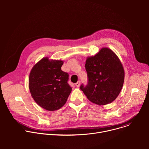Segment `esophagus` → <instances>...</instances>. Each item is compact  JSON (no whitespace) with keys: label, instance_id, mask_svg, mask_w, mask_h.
<instances>
[{"label":"esophagus","instance_id":"obj_1","mask_svg":"<svg viewBox=\"0 0 149 149\" xmlns=\"http://www.w3.org/2000/svg\"><path fill=\"white\" fill-rule=\"evenodd\" d=\"M75 86H76V87H79V86H80V81H78L77 83H75Z\"/></svg>","mask_w":149,"mask_h":149}]
</instances>
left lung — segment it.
Instances as JSON below:
<instances>
[{
    "mask_svg": "<svg viewBox=\"0 0 149 149\" xmlns=\"http://www.w3.org/2000/svg\"><path fill=\"white\" fill-rule=\"evenodd\" d=\"M87 86L80 89L92 102L100 105L114 101L124 81V70L117 55L110 48H102L94 56L87 58Z\"/></svg>",
    "mask_w": 149,
    "mask_h": 149,
    "instance_id": "left-lung-1",
    "label": "left lung"
}]
</instances>
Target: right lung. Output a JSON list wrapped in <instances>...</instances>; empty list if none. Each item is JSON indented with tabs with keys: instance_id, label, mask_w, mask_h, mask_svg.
<instances>
[{
	"instance_id": "add662e5",
	"label": "right lung",
	"mask_w": 149,
	"mask_h": 149,
	"mask_svg": "<svg viewBox=\"0 0 149 149\" xmlns=\"http://www.w3.org/2000/svg\"><path fill=\"white\" fill-rule=\"evenodd\" d=\"M62 60L44 57L32 67L29 88L35 101L48 111L59 110L66 103L72 91L68 84V74L61 70Z\"/></svg>"
}]
</instances>
